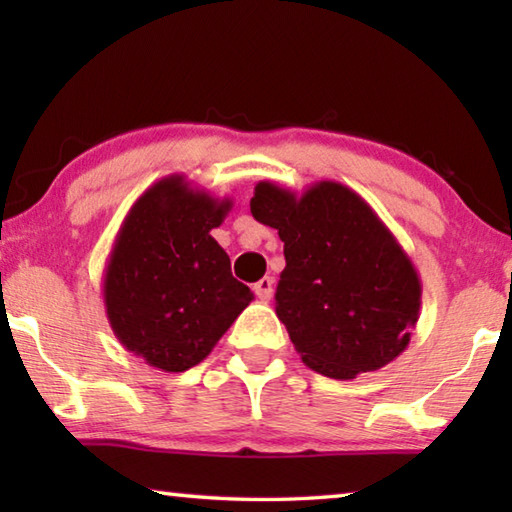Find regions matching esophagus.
I'll return each mask as SVG.
<instances>
[{
  "mask_svg": "<svg viewBox=\"0 0 512 512\" xmlns=\"http://www.w3.org/2000/svg\"><path fill=\"white\" fill-rule=\"evenodd\" d=\"M253 291H255V296L262 300V302L271 300V296H273V280H271V277H262V280L255 282Z\"/></svg>",
  "mask_w": 512,
  "mask_h": 512,
  "instance_id": "1",
  "label": "esophagus"
}]
</instances>
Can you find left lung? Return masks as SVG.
<instances>
[{
	"label": "left lung",
	"mask_w": 512,
	"mask_h": 512,
	"mask_svg": "<svg viewBox=\"0 0 512 512\" xmlns=\"http://www.w3.org/2000/svg\"><path fill=\"white\" fill-rule=\"evenodd\" d=\"M250 212L284 241L275 314L305 366L354 379L400 357L420 318L422 284L357 192L320 180L296 194L262 180Z\"/></svg>",
	"instance_id": "8db88e82"
}]
</instances>
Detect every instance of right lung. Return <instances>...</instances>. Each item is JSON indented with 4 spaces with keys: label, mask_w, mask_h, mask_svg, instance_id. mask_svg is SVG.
Instances as JSON below:
<instances>
[{
    "label": "right lung",
    "mask_w": 512,
    "mask_h": 512,
    "mask_svg": "<svg viewBox=\"0 0 512 512\" xmlns=\"http://www.w3.org/2000/svg\"><path fill=\"white\" fill-rule=\"evenodd\" d=\"M230 207V198L173 173L146 189L121 223L103 302L119 343L153 368L185 372L201 363L253 300L210 235Z\"/></svg>",
    "instance_id": "1"
}]
</instances>
